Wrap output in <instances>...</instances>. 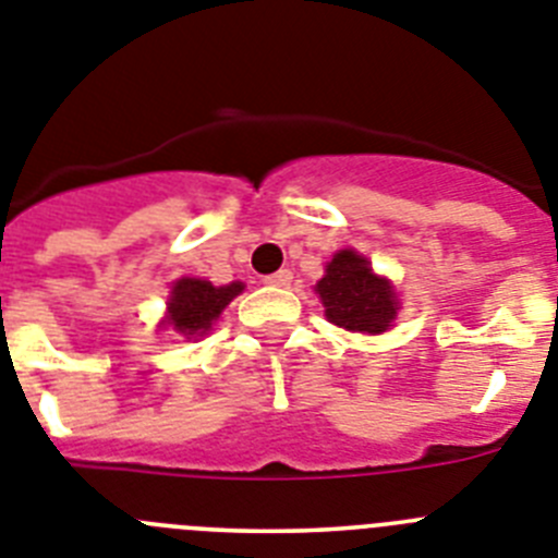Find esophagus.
Wrapping results in <instances>:
<instances>
[{
	"label": "esophagus",
	"mask_w": 558,
	"mask_h": 558,
	"mask_svg": "<svg viewBox=\"0 0 558 558\" xmlns=\"http://www.w3.org/2000/svg\"><path fill=\"white\" fill-rule=\"evenodd\" d=\"M292 269H280V272H275V275H269V278H266V283L269 286H278V289H286V286H292Z\"/></svg>",
	"instance_id": "obj_1"
}]
</instances>
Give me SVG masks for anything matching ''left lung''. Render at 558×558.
<instances>
[{
	"label": "left lung",
	"instance_id": "1",
	"mask_svg": "<svg viewBox=\"0 0 558 558\" xmlns=\"http://www.w3.org/2000/svg\"><path fill=\"white\" fill-rule=\"evenodd\" d=\"M317 294L326 306V317L348 331L379 333L396 317L393 286L376 278L367 258L353 250L337 252L317 283Z\"/></svg>",
	"mask_w": 558,
	"mask_h": 558
}]
</instances>
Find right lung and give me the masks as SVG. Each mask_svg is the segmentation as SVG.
Listing matches in <instances>:
<instances>
[{"mask_svg": "<svg viewBox=\"0 0 558 558\" xmlns=\"http://www.w3.org/2000/svg\"><path fill=\"white\" fill-rule=\"evenodd\" d=\"M241 289H244L241 283L213 286L210 280L196 278L177 280L171 303H168V326L185 337L205 333L213 326V319L230 306V300L241 294Z\"/></svg>", "mask_w": 558, "mask_h": 558, "instance_id": "right-lung-1", "label": "right lung"}]
</instances>
